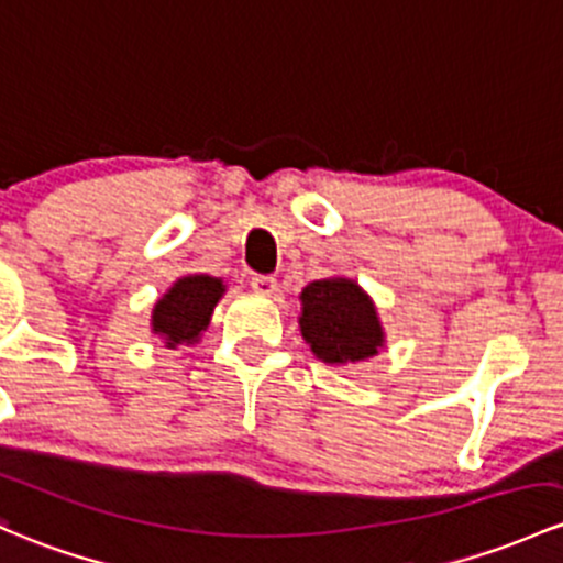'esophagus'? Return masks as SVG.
<instances>
[{
    "label": "esophagus",
    "mask_w": 563,
    "mask_h": 563,
    "mask_svg": "<svg viewBox=\"0 0 563 563\" xmlns=\"http://www.w3.org/2000/svg\"><path fill=\"white\" fill-rule=\"evenodd\" d=\"M251 288L262 297H272L277 291V280L272 275H253L251 277Z\"/></svg>",
    "instance_id": "1"
}]
</instances>
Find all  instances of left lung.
I'll return each mask as SVG.
<instances>
[{
  "label": "left lung",
  "instance_id": "1",
  "mask_svg": "<svg viewBox=\"0 0 563 563\" xmlns=\"http://www.w3.org/2000/svg\"><path fill=\"white\" fill-rule=\"evenodd\" d=\"M301 336L329 364L364 361L383 345V329L369 297L345 277L316 280L301 291Z\"/></svg>",
  "mask_w": 563,
  "mask_h": 563
}]
</instances>
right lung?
Listing matches in <instances>:
<instances>
[{"instance_id": "obj_1", "label": "right lung", "mask_w": 563, "mask_h": 563, "mask_svg": "<svg viewBox=\"0 0 563 563\" xmlns=\"http://www.w3.org/2000/svg\"><path fill=\"white\" fill-rule=\"evenodd\" d=\"M223 294V283L207 275H191L177 280L164 299H158L153 310V331L167 336V345L175 347L180 342L194 345L199 334L207 329L212 307Z\"/></svg>"}]
</instances>
